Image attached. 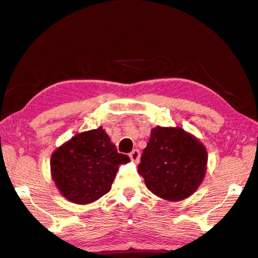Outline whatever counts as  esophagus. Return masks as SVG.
<instances>
[{"label":"esophagus","mask_w":258,"mask_h":258,"mask_svg":"<svg viewBox=\"0 0 258 258\" xmlns=\"http://www.w3.org/2000/svg\"><path fill=\"white\" fill-rule=\"evenodd\" d=\"M129 157L134 163H138V162H140V158H141V152H140V150L135 149V150H133L132 152H130Z\"/></svg>","instance_id":"1"}]
</instances>
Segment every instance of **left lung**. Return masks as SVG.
I'll return each instance as SVG.
<instances>
[{
	"instance_id": "1",
	"label": "left lung",
	"mask_w": 258,
	"mask_h": 258,
	"mask_svg": "<svg viewBox=\"0 0 258 258\" xmlns=\"http://www.w3.org/2000/svg\"><path fill=\"white\" fill-rule=\"evenodd\" d=\"M207 159L204 144L184 129L156 126L142 154L138 173L162 199L184 200L204 180Z\"/></svg>"
}]
</instances>
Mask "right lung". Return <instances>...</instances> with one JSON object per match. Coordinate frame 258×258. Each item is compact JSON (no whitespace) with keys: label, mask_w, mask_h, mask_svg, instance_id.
Wrapping results in <instances>:
<instances>
[{"label":"right lung","mask_w":258,"mask_h":258,"mask_svg":"<svg viewBox=\"0 0 258 258\" xmlns=\"http://www.w3.org/2000/svg\"><path fill=\"white\" fill-rule=\"evenodd\" d=\"M129 162L100 126L60 145L51 156V174L62 197L87 205L110 191L118 166Z\"/></svg>","instance_id":"1"}]
</instances>
